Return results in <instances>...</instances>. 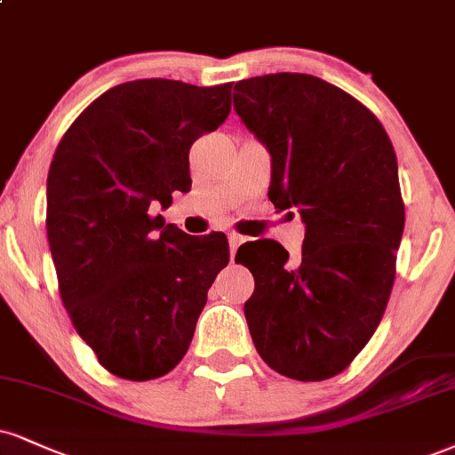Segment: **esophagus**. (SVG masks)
<instances>
[{"instance_id":"obj_1","label":"esophagus","mask_w":455,"mask_h":455,"mask_svg":"<svg viewBox=\"0 0 455 455\" xmlns=\"http://www.w3.org/2000/svg\"><path fill=\"white\" fill-rule=\"evenodd\" d=\"M243 242H245L243 235H239V233H231V235H228V245H231V259L235 256V251H237L239 245H242Z\"/></svg>"}]
</instances>
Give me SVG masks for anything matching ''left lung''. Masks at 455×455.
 <instances>
[{
	"instance_id": "1",
	"label": "left lung",
	"mask_w": 455,
	"mask_h": 455,
	"mask_svg": "<svg viewBox=\"0 0 455 455\" xmlns=\"http://www.w3.org/2000/svg\"><path fill=\"white\" fill-rule=\"evenodd\" d=\"M235 91L271 155V204L305 222L297 262L273 239L237 250L254 275L251 341L280 375L328 379L363 352L390 299L404 228L396 155L369 108L315 76H256Z\"/></svg>"
}]
</instances>
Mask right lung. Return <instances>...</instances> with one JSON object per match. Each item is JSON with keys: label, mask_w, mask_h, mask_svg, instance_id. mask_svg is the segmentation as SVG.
Wrapping results in <instances>:
<instances>
[{"label": "right lung", "mask_w": 455, "mask_h": 455, "mask_svg": "<svg viewBox=\"0 0 455 455\" xmlns=\"http://www.w3.org/2000/svg\"><path fill=\"white\" fill-rule=\"evenodd\" d=\"M233 82L148 78L114 86L71 123L46 184L59 292L78 335L112 375H167L193 341L224 233L193 237L152 207L190 190L188 152L231 112Z\"/></svg>", "instance_id": "obj_1"}]
</instances>
